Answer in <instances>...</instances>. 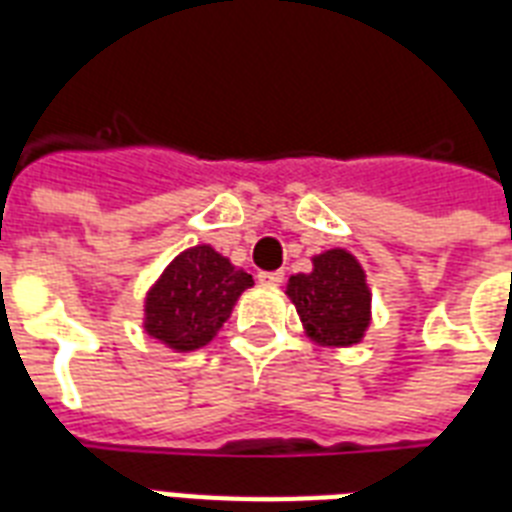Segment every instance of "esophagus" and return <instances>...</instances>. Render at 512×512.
I'll return each mask as SVG.
<instances>
[{
  "label": "esophagus",
  "mask_w": 512,
  "mask_h": 512,
  "mask_svg": "<svg viewBox=\"0 0 512 512\" xmlns=\"http://www.w3.org/2000/svg\"><path fill=\"white\" fill-rule=\"evenodd\" d=\"M261 285H280L283 283V272H259Z\"/></svg>",
  "instance_id": "esophagus-1"
}]
</instances>
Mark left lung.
<instances>
[{
    "instance_id": "left-lung-1",
    "label": "left lung",
    "mask_w": 512,
    "mask_h": 512,
    "mask_svg": "<svg viewBox=\"0 0 512 512\" xmlns=\"http://www.w3.org/2000/svg\"><path fill=\"white\" fill-rule=\"evenodd\" d=\"M288 299L301 326L323 347H352L371 323V291L360 261L344 248H331L312 259L310 275H291Z\"/></svg>"
}]
</instances>
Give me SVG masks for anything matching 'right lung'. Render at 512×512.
<instances>
[{"label": "right lung", "mask_w": 512, "mask_h": 512, "mask_svg": "<svg viewBox=\"0 0 512 512\" xmlns=\"http://www.w3.org/2000/svg\"><path fill=\"white\" fill-rule=\"evenodd\" d=\"M253 277L211 245H194L170 261L144 301V331L176 352L200 350L219 334Z\"/></svg>", "instance_id": "1"}]
</instances>
